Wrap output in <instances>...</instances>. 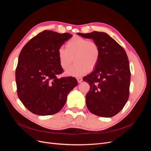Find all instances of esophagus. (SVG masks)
Returning <instances> with one entry per match:
<instances>
[{"instance_id":"1","label":"esophagus","mask_w":151,"mask_h":151,"mask_svg":"<svg viewBox=\"0 0 151 151\" xmlns=\"http://www.w3.org/2000/svg\"><path fill=\"white\" fill-rule=\"evenodd\" d=\"M77 82H78V83H81V82L83 81V78H82V77H77Z\"/></svg>"}]
</instances>
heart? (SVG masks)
I'll use <instances>...</instances> for the list:
<instances>
[{"label": "heart", "mask_w": 151, "mask_h": 151, "mask_svg": "<svg viewBox=\"0 0 151 151\" xmlns=\"http://www.w3.org/2000/svg\"><path fill=\"white\" fill-rule=\"evenodd\" d=\"M100 57L101 48L96 42L79 36L68 40L65 48L60 47L58 50L59 63L63 69H67L74 58L76 63L66 72L68 76H80L93 70L98 64Z\"/></svg>", "instance_id": "heart-1"}]
</instances>
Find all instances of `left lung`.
<instances>
[{
    "label": "left lung",
    "mask_w": 151,
    "mask_h": 151,
    "mask_svg": "<svg viewBox=\"0 0 151 151\" xmlns=\"http://www.w3.org/2000/svg\"><path fill=\"white\" fill-rule=\"evenodd\" d=\"M91 38L101 48L98 65L83 81L90 85L86 96V106L91 113L102 117H112L124 107L129 97L130 70L123 48L103 32L77 33Z\"/></svg>",
    "instance_id": "obj_1"
}]
</instances>
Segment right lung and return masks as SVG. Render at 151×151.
I'll use <instances>...</instances> for the list:
<instances>
[{
	"instance_id": "right-lung-1",
	"label": "right lung",
	"mask_w": 151,
	"mask_h": 151,
	"mask_svg": "<svg viewBox=\"0 0 151 151\" xmlns=\"http://www.w3.org/2000/svg\"><path fill=\"white\" fill-rule=\"evenodd\" d=\"M72 36L45 30L21 50L16 70L17 93L31 113L42 116L58 113L65 105L68 94L77 85L75 77H57L63 71L58 50Z\"/></svg>"
}]
</instances>
